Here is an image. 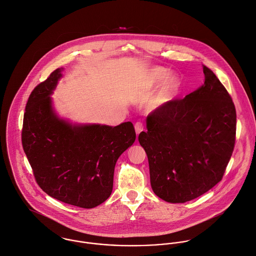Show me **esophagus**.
<instances>
[{
  "label": "esophagus",
  "instance_id": "34e87169",
  "mask_svg": "<svg viewBox=\"0 0 256 256\" xmlns=\"http://www.w3.org/2000/svg\"><path fill=\"white\" fill-rule=\"evenodd\" d=\"M134 130H136V136H138L144 130V124L142 122H136L134 126Z\"/></svg>",
  "mask_w": 256,
  "mask_h": 256
}]
</instances>
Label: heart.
Returning <instances> with one entry per match:
<instances>
[{
  "label": "heart",
  "instance_id": "heart-1",
  "mask_svg": "<svg viewBox=\"0 0 256 256\" xmlns=\"http://www.w3.org/2000/svg\"><path fill=\"white\" fill-rule=\"evenodd\" d=\"M158 84H160L159 89L148 106L152 110L162 108L176 96L181 86V80L177 74L169 73L165 68L154 67L146 74L144 89L150 91Z\"/></svg>",
  "mask_w": 256,
  "mask_h": 256
}]
</instances>
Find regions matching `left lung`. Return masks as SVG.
<instances>
[{
  "instance_id": "left-lung-1",
  "label": "left lung",
  "mask_w": 256,
  "mask_h": 256,
  "mask_svg": "<svg viewBox=\"0 0 256 256\" xmlns=\"http://www.w3.org/2000/svg\"><path fill=\"white\" fill-rule=\"evenodd\" d=\"M203 71L204 84L150 112L148 132L138 136L154 194L168 203H185L212 189L234 150V104L214 72L204 65Z\"/></svg>"
}]
</instances>
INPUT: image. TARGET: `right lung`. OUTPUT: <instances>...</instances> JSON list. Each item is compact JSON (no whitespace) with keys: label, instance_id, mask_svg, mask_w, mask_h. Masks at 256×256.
<instances>
[{"label":"right lung","instance_id":"obj_1","mask_svg":"<svg viewBox=\"0 0 256 256\" xmlns=\"http://www.w3.org/2000/svg\"><path fill=\"white\" fill-rule=\"evenodd\" d=\"M63 67L32 92L22 142L40 187L66 204L92 208L112 194L116 160L136 140L130 122L116 126L72 122L56 112L52 95Z\"/></svg>","mask_w":256,"mask_h":256}]
</instances>
